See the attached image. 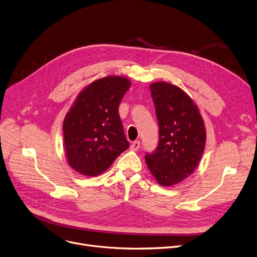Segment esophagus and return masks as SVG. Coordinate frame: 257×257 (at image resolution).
I'll return each instance as SVG.
<instances>
[{"label":"esophagus","instance_id":"obj_1","mask_svg":"<svg viewBox=\"0 0 257 257\" xmlns=\"http://www.w3.org/2000/svg\"><path fill=\"white\" fill-rule=\"evenodd\" d=\"M140 148V141L139 140H136L131 144V149L136 152V150H138Z\"/></svg>","mask_w":257,"mask_h":257}]
</instances>
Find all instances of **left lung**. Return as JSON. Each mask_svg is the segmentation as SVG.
Returning a JSON list of instances; mask_svg holds the SVG:
<instances>
[{
    "label": "left lung",
    "mask_w": 257,
    "mask_h": 257,
    "mask_svg": "<svg viewBox=\"0 0 257 257\" xmlns=\"http://www.w3.org/2000/svg\"><path fill=\"white\" fill-rule=\"evenodd\" d=\"M159 123V143L146 154L147 167L164 187L191 175L202 157L206 133L197 105L182 89L166 82L149 87Z\"/></svg>",
    "instance_id": "8db88e82"
}]
</instances>
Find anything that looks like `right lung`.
Segmentation results:
<instances>
[{"mask_svg":"<svg viewBox=\"0 0 257 257\" xmlns=\"http://www.w3.org/2000/svg\"><path fill=\"white\" fill-rule=\"evenodd\" d=\"M131 87L122 77H105L87 86L78 95L63 122L64 148L70 167L96 176L130 146L119 104Z\"/></svg>","mask_w":257,"mask_h":257,"instance_id":"right-lung-1","label":"right lung"}]
</instances>
